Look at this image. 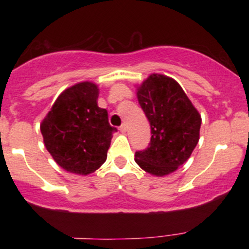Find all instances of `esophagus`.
<instances>
[{
  "label": "esophagus",
  "instance_id": "1",
  "mask_svg": "<svg viewBox=\"0 0 249 249\" xmlns=\"http://www.w3.org/2000/svg\"><path fill=\"white\" fill-rule=\"evenodd\" d=\"M126 130H127V126H126V124H123L121 127H119V131H121L122 133H124V132H126Z\"/></svg>",
  "mask_w": 249,
  "mask_h": 249
}]
</instances>
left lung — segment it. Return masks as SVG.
<instances>
[{"label": "left lung", "mask_w": 249, "mask_h": 249, "mask_svg": "<svg viewBox=\"0 0 249 249\" xmlns=\"http://www.w3.org/2000/svg\"><path fill=\"white\" fill-rule=\"evenodd\" d=\"M137 98L151 125V142L136 152L145 172L164 177L187 161L200 138L201 116L179 83L152 73L137 87Z\"/></svg>", "instance_id": "8db88e82"}]
</instances>
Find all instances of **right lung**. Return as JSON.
<instances>
[{
    "label": "right lung",
    "instance_id": "obj_1",
    "mask_svg": "<svg viewBox=\"0 0 249 249\" xmlns=\"http://www.w3.org/2000/svg\"><path fill=\"white\" fill-rule=\"evenodd\" d=\"M99 89L81 82L57 97L41 123L45 147L67 172L88 176L104 164L112 134L107 111L97 104Z\"/></svg>",
    "mask_w": 249,
    "mask_h": 249
}]
</instances>
